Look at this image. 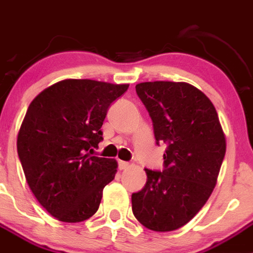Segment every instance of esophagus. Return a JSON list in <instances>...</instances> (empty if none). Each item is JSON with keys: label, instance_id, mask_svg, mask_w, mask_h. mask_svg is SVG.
Masks as SVG:
<instances>
[{"label": "esophagus", "instance_id": "1", "mask_svg": "<svg viewBox=\"0 0 253 253\" xmlns=\"http://www.w3.org/2000/svg\"><path fill=\"white\" fill-rule=\"evenodd\" d=\"M128 167H129V163H127V162H124V161H119V168L121 169V170L127 169Z\"/></svg>", "mask_w": 253, "mask_h": 253}]
</instances>
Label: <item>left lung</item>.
Here are the masks:
<instances>
[{
  "instance_id": "1",
  "label": "left lung",
  "mask_w": 253,
  "mask_h": 253,
  "mask_svg": "<svg viewBox=\"0 0 253 253\" xmlns=\"http://www.w3.org/2000/svg\"><path fill=\"white\" fill-rule=\"evenodd\" d=\"M136 92L153 124L156 143H166L163 170L146 168L147 181L132 194L136 219L153 231L189 222L209 199L226 152L212 102L186 83L152 82Z\"/></svg>"
}]
</instances>
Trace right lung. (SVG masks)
<instances>
[{
  "instance_id": "right-lung-1",
  "label": "right lung",
  "mask_w": 253,
  "mask_h": 253,
  "mask_svg": "<svg viewBox=\"0 0 253 253\" xmlns=\"http://www.w3.org/2000/svg\"><path fill=\"white\" fill-rule=\"evenodd\" d=\"M128 85L63 80L29 105L17 151L32 193L55 219L80 222L99 209L117 162L91 156L102 141L107 110Z\"/></svg>"
}]
</instances>
